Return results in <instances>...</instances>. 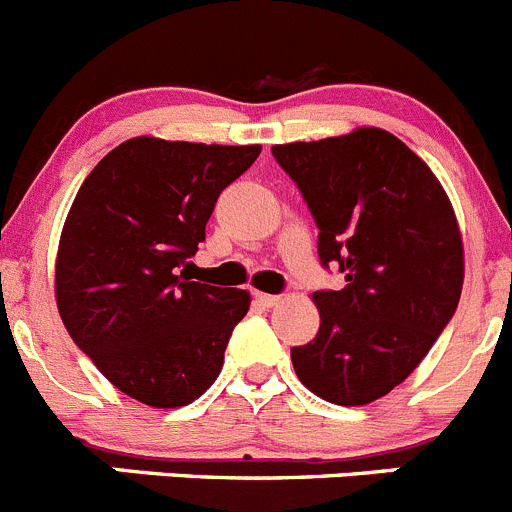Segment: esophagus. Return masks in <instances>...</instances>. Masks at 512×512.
I'll return each mask as SVG.
<instances>
[{"instance_id": "esophagus-1", "label": "esophagus", "mask_w": 512, "mask_h": 512, "mask_svg": "<svg viewBox=\"0 0 512 512\" xmlns=\"http://www.w3.org/2000/svg\"><path fill=\"white\" fill-rule=\"evenodd\" d=\"M256 299H259V304H264V307H276V304L281 302V297H276V294H264V292L256 294Z\"/></svg>"}]
</instances>
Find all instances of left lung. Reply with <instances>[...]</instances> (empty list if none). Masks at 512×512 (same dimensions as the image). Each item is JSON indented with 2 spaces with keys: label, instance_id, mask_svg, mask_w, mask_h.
Segmentation results:
<instances>
[{
  "label": "left lung",
  "instance_id": "obj_1",
  "mask_svg": "<svg viewBox=\"0 0 512 512\" xmlns=\"http://www.w3.org/2000/svg\"><path fill=\"white\" fill-rule=\"evenodd\" d=\"M320 228L340 292H314L320 330L292 348L299 381L337 406L391 393L426 358L459 304L464 248L429 164L386 129L271 147Z\"/></svg>",
  "mask_w": 512,
  "mask_h": 512
}]
</instances>
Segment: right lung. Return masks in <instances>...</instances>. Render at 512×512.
Wrapping results in <instances>:
<instances>
[{
	"label": "right lung",
	"instance_id": "right-lung-1",
	"mask_svg": "<svg viewBox=\"0 0 512 512\" xmlns=\"http://www.w3.org/2000/svg\"><path fill=\"white\" fill-rule=\"evenodd\" d=\"M259 154L134 137L83 180L60 233L55 299L75 345L126 396L177 409L218 378L251 297L185 269L218 195Z\"/></svg>",
	"mask_w": 512,
	"mask_h": 512
}]
</instances>
